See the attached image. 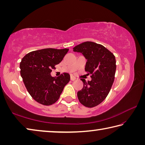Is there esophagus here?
I'll use <instances>...</instances> for the list:
<instances>
[{
	"mask_svg": "<svg viewBox=\"0 0 145 145\" xmlns=\"http://www.w3.org/2000/svg\"><path fill=\"white\" fill-rule=\"evenodd\" d=\"M77 78H76V77H75L74 76H72L71 77V80H72V81H73V80H75Z\"/></svg>",
	"mask_w": 145,
	"mask_h": 145,
	"instance_id": "esophagus-1",
	"label": "esophagus"
}]
</instances>
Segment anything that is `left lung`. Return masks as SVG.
<instances>
[{"label": "left lung", "instance_id": "8db88e82", "mask_svg": "<svg viewBox=\"0 0 145 145\" xmlns=\"http://www.w3.org/2000/svg\"><path fill=\"white\" fill-rule=\"evenodd\" d=\"M73 49L87 59L85 71L91 74L90 81L80 79L84 86L77 92L78 99L85 107H94L105 99L113 84L116 69L115 56L105 46L92 41L80 43Z\"/></svg>", "mask_w": 145, "mask_h": 145}]
</instances>
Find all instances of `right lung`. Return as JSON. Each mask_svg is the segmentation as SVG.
I'll return each instance as SVG.
<instances>
[{
  "label": "right lung",
  "instance_id": "right-lung-1",
  "mask_svg": "<svg viewBox=\"0 0 145 145\" xmlns=\"http://www.w3.org/2000/svg\"><path fill=\"white\" fill-rule=\"evenodd\" d=\"M68 48H44L33 51L22 59L20 75L27 90L33 99L44 105L54 104L59 99L70 75L63 73L57 77L50 75L55 66L61 62Z\"/></svg>",
  "mask_w": 145,
  "mask_h": 145
}]
</instances>
